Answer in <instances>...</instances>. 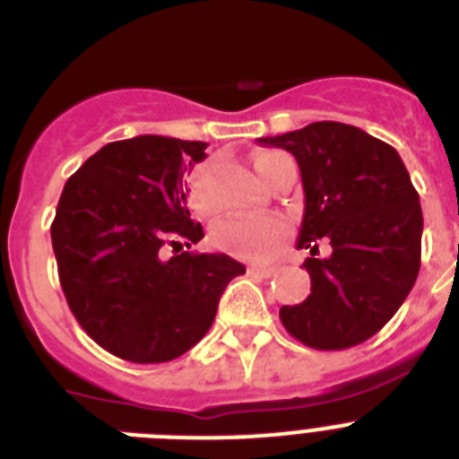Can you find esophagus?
Listing matches in <instances>:
<instances>
[{
  "instance_id": "esophagus-1",
  "label": "esophagus",
  "mask_w": 459,
  "mask_h": 459,
  "mask_svg": "<svg viewBox=\"0 0 459 459\" xmlns=\"http://www.w3.org/2000/svg\"><path fill=\"white\" fill-rule=\"evenodd\" d=\"M275 266H264V264H250L248 273L250 275H259V278H271L275 273Z\"/></svg>"
}]
</instances>
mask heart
I'll use <instances>...</instances> for the list:
<instances>
[{
    "mask_svg": "<svg viewBox=\"0 0 459 459\" xmlns=\"http://www.w3.org/2000/svg\"><path fill=\"white\" fill-rule=\"evenodd\" d=\"M290 158L280 152H259L255 153L253 165L264 181H271L278 165ZM190 202L200 216H209L216 211V197L211 190V165L197 168L190 186ZM290 232V221L282 213H259V216H230L218 222L211 230L213 246L234 257L246 259H269L280 243L285 241Z\"/></svg>",
    "mask_w": 459,
    "mask_h": 459,
    "instance_id": "b5f03b06",
    "label": "heart"
}]
</instances>
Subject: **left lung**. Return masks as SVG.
Masks as SVG:
<instances>
[{
	"instance_id": "1",
	"label": "left lung",
	"mask_w": 459,
	"mask_h": 459,
	"mask_svg": "<svg viewBox=\"0 0 459 459\" xmlns=\"http://www.w3.org/2000/svg\"><path fill=\"white\" fill-rule=\"evenodd\" d=\"M257 142L296 158L306 193L296 248L310 250V294L280 307V322L312 350L366 342L403 306L420 269L423 211L403 158L338 121ZM319 240L332 248L326 258L316 257Z\"/></svg>"
}]
</instances>
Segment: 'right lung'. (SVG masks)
<instances>
[{"mask_svg": "<svg viewBox=\"0 0 459 459\" xmlns=\"http://www.w3.org/2000/svg\"><path fill=\"white\" fill-rule=\"evenodd\" d=\"M206 142L137 135L105 144L64 186L52 250L64 296L105 351L165 363L200 342L230 280L246 266L222 253H179L204 232L188 211V174Z\"/></svg>", "mask_w": 459, "mask_h": 459, "instance_id": "1", "label": "right lung"}]
</instances>
